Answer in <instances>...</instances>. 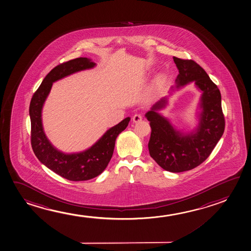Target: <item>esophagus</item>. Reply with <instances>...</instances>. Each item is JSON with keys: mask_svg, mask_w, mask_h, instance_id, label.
<instances>
[{"mask_svg": "<svg viewBox=\"0 0 251 251\" xmlns=\"http://www.w3.org/2000/svg\"><path fill=\"white\" fill-rule=\"evenodd\" d=\"M133 122L135 123V124H137V123H140L141 121H142V115H140V114H136L135 116H133Z\"/></svg>", "mask_w": 251, "mask_h": 251, "instance_id": "1", "label": "esophagus"}]
</instances>
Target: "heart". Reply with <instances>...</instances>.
Listing matches in <instances>:
<instances>
[{
  "label": "heart",
  "instance_id": "b5f03b06",
  "mask_svg": "<svg viewBox=\"0 0 251 251\" xmlns=\"http://www.w3.org/2000/svg\"><path fill=\"white\" fill-rule=\"evenodd\" d=\"M165 82H166V76L163 74H160L154 81V87L156 88L157 90H160L163 86Z\"/></svg>",
  "mask_w": 251,
  "mask_h": 251
}]
</instances>
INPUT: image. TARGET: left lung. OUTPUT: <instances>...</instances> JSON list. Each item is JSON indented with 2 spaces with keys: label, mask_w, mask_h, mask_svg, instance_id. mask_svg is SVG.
<instances>
[{
  "label": "left lung",
  "mask_w": 251,
  "mask_h": 251,
  "mask_svg": "<svg viewBox=\"0 0 251 251\" xmlns=\"http://www.w3.org/2000/svg\"><path fill=\"white\" fill-rule=\"evenodd\" d=\"M178 70L177 88L194 81L203 91L200 127L196 133L184 135L175 129L170 123L157 112L167 103L160 99L146 114L152 129L149 142L150 156L167 171H188L203 163L210 156L224 134L226 121L222 110L221 93L207 73L193 59L174 57Z\"/></svg>",
  "instance_id": "8db88e82"
}]
</instances>
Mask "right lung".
<instances>
[{
    "label": "right lung",
    "mask_w": 251,
    "mask_h": 251,
    "mask_svg": "<svg viewBox=\"0 0 251 251\" xmlns=\"http://www.w3.org/2000/svg\"><path fill=\"white\" fill-rule=\"evenodd\" d=\"M95 63L87 58H77L54 67L44 78L33 95L29 106L31 119V145L41 163L57 175L72 181H83L97 177L105 169L112 157L117 135L127 127L130 121L125 118L109 128L91 149L79 153L66 154L55 149L44 133L41 109L50 92L52 83L70 74L92 68Z\"/></svg>",
    "instance_id": "right-lung-1"
}]
</instances>
